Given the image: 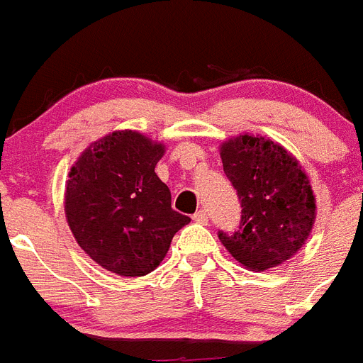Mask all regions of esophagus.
Segmentation results:
<instances>
[{
	"mask_svg": "<svg viewBox=\"0 0 363 363\" xmlns=\"http://www.w3.org/2000/svg\"><path fill=\"white\" fill-rule=\"evenodd\" d=\"M193 219H195L196 223H202V225H204V223H208V213H206V210H199L195 216H193Z\"/></svg>",
	"mask_w": 363,
	"mask_h": 363,
	"instance_id": "obj_1",
	"label": "esophagus"
}]
</instances>
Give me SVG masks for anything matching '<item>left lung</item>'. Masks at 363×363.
<instances>
[{
    "label": "left lung",
    "instance_id": "obj_1",
    "mask_svg": "<svg viewBox=\"0 0 363 363\" xmlns=\"http://www.w3.org/2000/svg\"><path fill=\"white\" fill-rule=\"evenodd\" d=\"M221 159L242 204L240 228L219 230L221 243L251 272L286 262L315 225V195L300 163L283 146L255 135L223 142Z\"/></svg>",
    "mask_w": 363,
    "mask_h": 363
}]
</instances>
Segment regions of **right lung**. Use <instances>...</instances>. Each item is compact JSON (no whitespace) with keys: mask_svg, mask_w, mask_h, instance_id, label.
Returning <instances> with one entry per match:
<instances>
[{"mask_svg":"<svg viewBox=\"0 0 363 363\" xmlns=\"http://www.w3.org/2000/svg\"><path fill=\"white\" fill-rule=\"evenodd\" d=\"M164 146L136 131H116L77 159L65 187V217L78 245L112 274L140 277L167 257L191 221L172 210L155 174Z\"/></svg>","mask_w":363,"mask_h":363,"instance_id":"add662e5","label":"right lung"}]
</instances>
